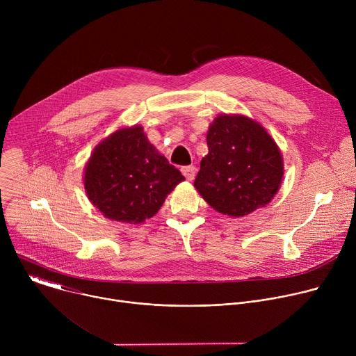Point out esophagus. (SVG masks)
Segmentation results:
<instances>
[{"instance_id": "esophagus-1", "label": "esophagus", "mask_w": 356, "mask_h": 356, "mask_svg": "<svg viewBox=\"0 0 356 356\" xmlns=\"http://www.w3.org/2000/svg\"><path fill=\"white\" fill-rule=\"evenodd\" d=\"M181 173L184 175V177L187 180L191 181L194 179V176H195V168L194 166H184V168H181Z\"/></svg>"}]
</instances>
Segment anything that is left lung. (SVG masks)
Masks as SVG:
<instances>
[{
	"instance_id": "left-lung-1",
	"label": "left lung",
	"mask_w": 356,
	"mask_h": 356,
	"mask_svg": "<svg viewBox=\"0 0 356 356\" xmlns=\"http://www.w3.org/2000/svg\"><path fill=\"white\" fill-rule=\"evenodd\" d=\"M207 145L194 187L209 206L238 218L269 204L284 165L277 143L258 121L220 114L210 124Z\"/></svg>"
}]
</instances>
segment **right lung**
Instances as JSON below:
<instances>
[{
  "instance_id": "obj_1",
  "label": "right lung",
  "mask_w": 356,
  "mask_h": 356,
  "mask_svg": "<svg viewBox=\"0 0 356 356\" xmlns=\"http://www.w3.org/2000/svg\"><path fill=\"white\" fill-rule=\"evenodd\" d=\"M184 176L152 145L140 125L117 129L92 150L84 190L104 217L140 224L154 217Z\"/></svg>"
}]
</instances>
